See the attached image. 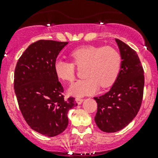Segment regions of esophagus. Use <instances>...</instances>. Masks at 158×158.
Listing matches in <instances>:
<instances>
[{
    "instance_id": "34e87169",
    "label": "esophagus",
    "mask_w": 158,
    "mask_h": 158,
    "mask_svg": "<svg viewBox=\"0 0 158 158\" xmlns=\"http://www.w3.org/2000/svg\"><path fill=\"white\" fill-rule=\"evenodd\" d=\"M84 101V99L83 98H77L76 99V103H77L78 105H81L82 103V102Z\"/></svg>"
}]
</instances>
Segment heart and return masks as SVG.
I'll return each mask as SVG.
<instances>
[{
    "label": "heart",
    "instance_id": "obj_1",
    "mask_svg": "<svg viewBox=\"0 0 158 158\" xmlns=\"http://www.w3.org/2000/svg\"><path fill=\"white\" fill-rule=\"evenodd\" d=\"M70 56L77 66L85 65L84 76L86 78L76 82L68 89L69 95L77 98L95 93L99 86L104 89L111 86L122 69V55L111 47L84 46L72 51ZM53 68L61 80H74L75 65L73 63L56 60Z\"/></svg>",
    "mask_w": 158,
    "mask_h": 158
}]
</instances>
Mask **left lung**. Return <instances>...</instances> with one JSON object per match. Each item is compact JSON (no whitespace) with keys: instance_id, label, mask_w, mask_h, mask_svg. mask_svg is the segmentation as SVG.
Returning a JSON list of instances; mask_svg holds the SVG:
<instances>
[{"instance_id":"1","label":"left lung","mask_w":158,"mask_h":158,"mask_svg":"<svg viewBox=\"0 0 158 158\" xmlns=\"http://www.w3.org/2000/svg\"><path fill=\"white\" fill-rule=\"evenodd\" d=\"M122 57L120 74L108 92L94 99L98 104L95 122L107 133L123 129L133 120L141 107L144 85V70L138 54L115 39Z\"/></svg>"}]
</instances>
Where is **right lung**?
<instances>
[{
	"instance_id": "add662e5",
	"label": "right lung",
	"mask_w": 158,
	"mask_h": 158,
	"mask_svg": "<svg viewBox=\"0 0 158 158\" xmlns=\"http://www.w3.org/2000/svg\"><path fill=\"white\" fill-rule=\"evenodd\" d=\"M67 44L44 40L30 44L14 71V91L25 121L33 130L47 137L56 136L67 128L69 110L77 106L73 98L64 99L53 68Z\"/></svg>"
}]
</instances>
